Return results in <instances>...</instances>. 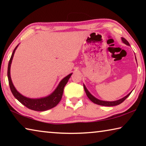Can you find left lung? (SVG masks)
Instances as JSON below:
<instances>
[{
	"label": "left lung",
	"instance_id": "left-lung-1",
	"mask_svg": "<svg viewBox=\"0 0 146 146\" xmlns=\"http://www.w3.org/2000/svg\"><path fill=\"white\" fill-rule=\"evenodd\" d=\"M121 39H122V41L123 43L126 44L127 46H130L129 43L128 42L127 40H125L124 38L122 37V38H121ZM135 59H136V61H137V58H136V56H135ZM84 88L86 93V95H87L88 97L89 98V99H90L91 101H92L93 103L96 104L103 106H115L119 105L120 104L123 102V101H124L128 97H129V96L130 95V94L131 93V92L133 91H131L129 94H127L126 96H125L124 97L120 98V99H119V100H115V101H104V100H101L98 99V98H97L96 97H94L93 95H91L90 91L88 90V89L86 88V86L84 84Z\"/></svg>",
	"mask_w": 146,
	"mask_h": 146
}]
</instances>
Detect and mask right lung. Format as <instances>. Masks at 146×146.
Returning a JSON list of instances; mask_svg holds the SVG:
<instances>
[{
	"label": "right lung",
	"instance_id": "obj_1",
	"mask_svg": "<svg viewBox=\"0 0 146 146\" xmlns=\"http://www.w3.org/2000/svg\"><path fill=\"white\" fill-rule=\"evenodd\" d=\"M19 45V44H18L15 47L13 53H12L8 67V78L9 87H10L12 94L13 95L15 98L18 100L20 102L23 104L26 107L32 110L37 111H44L50 110V109L55 107L60 101L62 97L64 88L66 85V84L68 83L69 79L71 77L72 73L69 74L68 76H66V77L62 79V80L59 82L57 87L53 91V92L51 93L50 95L46 96V97L37 98H31L25 97V96L22 95L16 90L15 87L13 82H12L10 75V69L12 60H13L15 52Z\"/></svg>",
	"mask_w": 146,
	"mask_h": 146
}]
</instances>
